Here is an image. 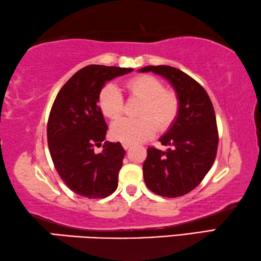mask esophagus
<instances>
[{
  "label": "esophagus",
  "instance_id": "1",
  "mask_svg": "<svg viewBox=\"0 0 261 261\" xmlns=\"http://www.w3.org/2000/svg\"><path fill=\"white\" fill-rule=\"evenodd\" d=\"M122 145H123V147H124V150H127V148L131 147V144H127V143H123Z\"/></svg>",
  "mask_w": 261,
  "mask_h": 261
}]
</instances>
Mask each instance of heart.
I'll return each instance as SVG.
<instances>
[{"label": "heart", "mask_w": 261, "mask_h": 261, "mask_svg": "<svg viewBox=\"0 0 261 261\" xmlns=\"http://www.w3.org/2000/svg\"><path fill=\"white\" fill-rule=\"evenodd\" d=\"M130 97L140 100L138 118H121L111 124L110 135L122 143L135 144L150 139L159 131H166L179 114V97L173 90L164 88L159 79L143 74L130 79L125 84ZM98 108L110 119L123 114L124 100L121 92L114 85H106L97 98Z\"/></svg>", "instance_id": "1"}]
</instances>
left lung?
Listing matches in <instances>:
<instances>
[{
	"mask_svg": "<svg viewBox=\"0 0 261 261\" xmlns=\"http://www.w3.org/2000/svg\"><path fill=\"white\" fill-rule=\"evenodd\" d=\"M138 71L166 79L180 102L175 121L159 139L169 147L166 151L147 148L144 181L156 195H186L201 184L216 158L218 131L212 100L197 81L175 67L146 66Z\"/></svg>",
	"mask_w": 261,
	"mask_h": 261,
	"instance_id": "obj_1",
	"label": "left lung"
}]
</instances>
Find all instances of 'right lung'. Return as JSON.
Here are the masks:
<instances>
[{
  "instance_id": "right-lung-1",
  "label": "right lung",
  "mask_w": 261,
  "mask_h": 261,
  "mask_svg": "<svg viewBox=\"0 0 261 261\" xmlns=\"http://www.w3.org/2000/svg\"><path fill=\"white\" fill-rule=\"evenodd\" d=\"M134 71L89 65L66 82L53 102L47 122V143L58 174L66 186L87 198H103L118 185L125 151L121 143L103 144L108 125L97 98L107 81Z\"/></svg>"
}]
</instances>
